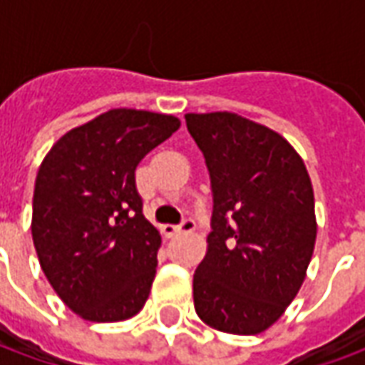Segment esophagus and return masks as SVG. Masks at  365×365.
<instances>
[{
	"label": "esophagus",
	"instance_id": "1",
	"mask_svg": "<svg viewBox=\"0 0 365 365\" xmlns=\"http://www.w3.org/2000/svg\"><path fill=\"white\" fill-rule=\"evenodd\" d=\"M193 229H195V221L193 219H183L182 225H164L162 232H164V237L172 238L175 235H180V232H190Z\"/></svg>",
	"mask_w": 365,
	"mask_h": 365
}]
</instances>
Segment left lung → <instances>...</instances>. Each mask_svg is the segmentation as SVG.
Segmentation results:
<instances>
[{
  "label": "left lung",
  "instance_id": "1",
  "mask_svg": "<svg viewBox=\"0 0 365 365\" xmlns=\"http://www.w3.org/2000/svg\"><path fill=\"white\" fill-rule=\"evenodd\" d=\"M203 152L213 217L193 275L199 319L230 334L272 327L297 295L311 256L313 185L299 154L272 128L237 113H187Z\"/></svg>",
  "mask_w": 365,
  "mask_h": 365
}]
</instances>
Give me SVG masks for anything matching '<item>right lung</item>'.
I'll return each instance as SVG.
<instances>
[{
    "instance_id": "add662e5",
    "label": "right lung",
    "mask_w": 365,
    "mask_h": 365,
    "mask_svg": "<svg viewBox=\"0 0 365 365\" xmlns=\"http://www.w3.org/2000/svg\"><path fill=\"white\" fill-rule=\"evenodd\" d=\"M180 128L162 113L111 109L54 144L38 168L33 242L46 279L86 321L135 317L162 237L143 215L135 170Z\"/></svg>"
}]
</instances>
